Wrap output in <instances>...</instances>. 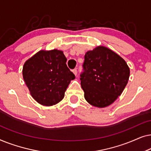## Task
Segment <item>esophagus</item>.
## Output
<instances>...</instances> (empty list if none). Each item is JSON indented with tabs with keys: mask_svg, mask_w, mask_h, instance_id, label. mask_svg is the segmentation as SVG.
<instances>
[{
	"mask_svg": "<svg viewBox=\"0 0 151 151\" xmlns=\"http://www.w3.org/2000/svg\"><path fill=\"white\" fill-rule=\"evenodd\" d=\"M73 73H74V74H75V76H76V75H77V73H78L77 69H74L73 70Z\"/></svg>",
	"mask_w": 151,
	"mask_h": 151,
	"instance_id": "1",
	"label": "esophagus"
}]
</instances>
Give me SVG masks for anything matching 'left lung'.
Masks as SVG:
<instances>
[{"instance_id": "8db88e82", "label": "left lung", "mask_w": 151, "mask_h": 151, "mask_svg": "<svg viewBox=\"0 0 151 151\" xmlns=\"http://www.w3.org/2000/svg\"><path fill=\"white\" fill-rule=\"evenodd\" d=\"M82 67L80 84L84 98L100 108L111 104L120 96L130 76L124 60L102 46L86 53Z\"/></svg>"}]
</instances>
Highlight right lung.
Instances as JSON below:
<instances>
[{
	"mask_svg": "<svg viewBox=\"0 0 151 151\" xmlns=\"http://www.w3.org/2000/svg\"><path fill=\"white\" fill-rule=\"evenodd\" d=\"M62 51H40L24 64L22 76L32 96L39 104L52 106L63 100L75 75L67 67Z\"/></svg>",
	"mask_w": 151,
	"mask_h": 151,
	"instance_id": "add662e5",
	"label": "right lung"
}]
</instances>
